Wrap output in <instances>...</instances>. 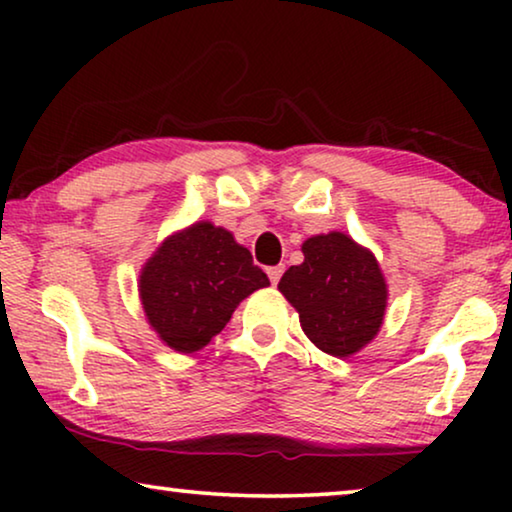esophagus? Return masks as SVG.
Masks as SVG:
<instances>
[{"label":"esophagus","mask_w":512,"mask_h":512,"mask_svg":"<svg viewBox=\"0 0 512 512\" xmlns=\"http://www.w3.org/2000/svg\"><path fill=\"white\" fill-rule=\"evenodd\" d=\"M282 272H284V265H272V268H268V277L272 284H277L279 279H282Z\"/></svg>","instance_id":"34e87169"}]
</instances>
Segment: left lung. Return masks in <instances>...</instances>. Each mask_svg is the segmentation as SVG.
<instances>
[{
    "label": "left lung",
    "mask_w": 512,
    "mask_h": 512,
    "mask_svg": "<svg viewBox=\"0 0 512 512\" xmlns=\"http://www.w3.org/2000/svg\"><path fill=\"white\" fill-rule=\"evenodd\" d=\"M303 256L277 289L296 307L300 326L321 352L338 359L361 352L380 333L389 298L373 251L333 230L307 237Z\"/></svg>",
    "instance_id": "1"
}]
</instances>
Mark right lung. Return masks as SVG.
Here are the masks:
<instances>
[{
	"instance_id": "right-lung-1",
	"label": "right lung",
	"mask_w": 512,
	"mask_h": 512,
	"mask_svg": "<svg viewBox=\"0 0 512 512\" xmlns=\"http://www.w3.org/2000/svg\"><path fill=\"white\" fill-rule=\"evenodd\" d=\"M270 286L230 230L195 221L165 237L139 272L146 321L167 347L193 354L209 345L251 293Z\"/></svg>"
}]
</instances>
